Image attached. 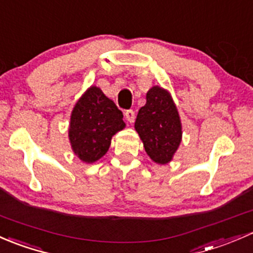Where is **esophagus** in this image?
Wrapping results in <instances>:
<instances>
[{
  "label": "esophagus",
  "mask_w": 253,
  "mask_h": 253,
  "mask_svg": "<svg viewBox=\"0 0 253 253\" xmlns=\"http://www.w3.org/2000/svg\"><path fill=\"white\" fill-rule=\"evenodd\" d=\"M124 116H126V121L129 122V123H132V122L135 121V112L132 111V109H127V111H126Z\"/></svg>",
  "instance_id": "34e87169"
}]
</instances>
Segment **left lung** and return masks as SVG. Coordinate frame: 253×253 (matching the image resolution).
Returning a JSON list of instances; mask_svg holds the SVG:
<instances>
[{"mask_svg": "<svg viewBox=\"0 0 253 253\" xmlns=\"http://www.w3.org/2000/svg\"><path fill=\"white\" fill-rule=\"evenodd\" d=\"M135 130L153 162L167 165L181 142V122L170 93L153 86L146 93V105L139 109Z\"/></svg>", "mask_w": 253, "mask_h": 253, "instance_id": "8db88e82", "label": "left lung"}]
</instances>
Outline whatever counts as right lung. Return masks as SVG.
Returning a JSON list of instances; mask_svg holds the SVG:
<instances>
[{"label": "right lung", "instance_id": "right-lung-1", "mask_svg": "<svg viewBox=\"0 0 253 253\" xmlns=\"http://www.w3.org/2000/svg\"><path fill=\"white\" fill-rule=\"evenodd\" d=\"M124 127L123 113L116 103L100 87H88L70 116L69 141L73 152L83 162H96L108 151L112 136Z\"/></svg>", "mask_w": 253, "mask_h": 253}]
</instances>
